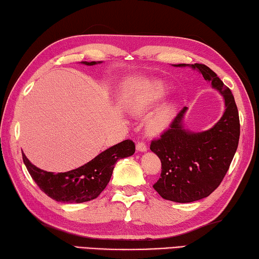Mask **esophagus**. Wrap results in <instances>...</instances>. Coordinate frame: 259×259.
I'll list each match as a JSON object with an SVG mask.
<instances>
[{"instance_id":"obj_1","label":"esophagus","mask_w":259,"mask_h":259,"mask_svg":"<svg viewBox=\"0 0 259 259\" xmlns=\"http://www.w3.org/2000/svg\"><path fill=\"white\" fill-rule=\"evenodd\" d=\"M147 144L144 143V142H138V144H137V150L138 151H140V152H144V151H147Z\"/></svg>"}]
</instances>
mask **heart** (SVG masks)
I'll list each match as a JSON object with an SVG mask.
<instances>
[{
    "label": "heart",
    "mask_w": 259,
    "mask_h": 259,
    "mask_svg": "<svg viewBox=\"0 0 259 259\" xmlns=\"http://www.w3.org/2000/svg\"><path fill=\"white\" fill-rule=\"evenodd\" d=\"M164 81L151 79L137 81L127 89L124 95L126 108L134 115L144 113L159 104L167 95ZM176 104L168 102L152 113L147 121V130L151 135H158L168 128L176 113Z\"/></svg>",
    "instance_id": "obj_1"
}]
</instances>
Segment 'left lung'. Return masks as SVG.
<instances>
[{
	"label": "left lung",
	"mask_w": 259,
	"mask_h": 259,
	"mask_svg": "<svg viewBox=\"0 0 259 259\" xmlns=\"http://www.w3.org/2000/svg\"><path fill=\"white\" fill-rule=\"evenodd\" d=\"M174 67L198 70L222 94L225 104L221 119L203 132L185 128L183 119L188 108L184 107L170 128L151 142V151L161 161L160 179L153 189L166 200L185 203L206 198L219 188L237 151L240 121L232 92L209 67L201 63Z\"/></svg>",
	"instance_id": "8db88e82"
}]
</instances>
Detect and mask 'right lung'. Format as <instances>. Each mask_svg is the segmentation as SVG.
<instances>
[{
  "label": "right lung",
  "mask_w": 259,
  "mask_h": 259,
  "mask_svg": "<svg viewBox=\"0 0 259 259\" xmlns=\"http://www.w3.org/2000/svg\"><path fill=\"white\" fill-rule=\"evenodd\" d=\"M101 62L81 61L86 66H94ZM134 152V142L125 140L104 150L88 164L58 174L36 167L28 160L25 153H22V159L31 179L47 196L59 202L80 203L99 197L110 181L117 160L132 156Z\"/></svg>",
  "instance_id": "right-lung-1"
}]
</instances>
